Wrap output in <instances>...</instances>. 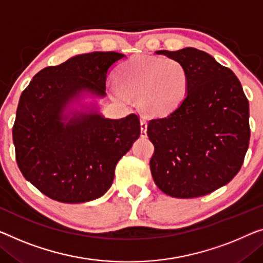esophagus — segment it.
Returning a JSON list of instances; mask_svg holds the SVG:
<instances>
[{
	"label": "esophagus",
	"instance_id": "esophagus-1",
	"mask_svg": "<svg viewBox=\"0 0 263 263\" xmlns=\"http://www.w3.org/2000/svg\"><path fill=\"white\" fill-rule=\"evenodd\" d=\"M146 130H147L146 120L140 119V136L146 137Z\"/></svg>",
	"mask_w": 263,
	"mask_h": 263
}]
</instances>
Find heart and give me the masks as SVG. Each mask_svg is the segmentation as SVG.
I'll use <instances>...</instances> for the list:
<instances>
[{"label": "heart", "mask_w": 263, "mask_h": 263, "mask_svg": "<svg viewBox=\"0 0 263 263\" xmlns=\"http://www.w3.org/2000/svg\"><path fill=\"white\" fill-rule=\"evenodd\" d=\"M117 84L109 91L117 100L137 99L148 116H166L185 99L189 73L181 61L172 58L137 55L119 66Z\"/></svg>", "instance_id": "obj_1"}]
</instances>
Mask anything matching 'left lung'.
I'll list each match as a JSON object with an SVG mask.
<instances>
[{"instance_id": "obj_1", "label": "left lung", "mask_w": 263, "mask_h": 263, "mask_svg": "<svg viewBox=\"0 0 263 263\" xmlns=\"http://www.w3.org/2000/svg\"><path fill=\"white\" fill-rule=\"evenodd\" d=\"M189 73L185 99L170 115L151 119L156 185L177 198L204 196L237 175L249 146V103L232 69L203 50H158Z\"/></svg>"}]
</instances>
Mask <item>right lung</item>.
Wrapping results in <instances>:
<instances>
[{
	"label": "right lung",
	"mask_w": 263,
	"mask_h": 263,
	"mask_svg": "<svg viewBox=\"0 0 263 263\" xmlns=\"http://www.w3.org/2000/svg\"><path fill=\"white\" fill-rule=\"evenodd\" d=\"M117 52H93L48 66L20 97L13 140L17 165L27 181L62 203L99 198L112 185L117 163L140 135L139 117L106 119L81 113L64 123V109L82 91L104 97Z\"/></svg>",
	"instance_id": "obj_1"
}]
</instances>
